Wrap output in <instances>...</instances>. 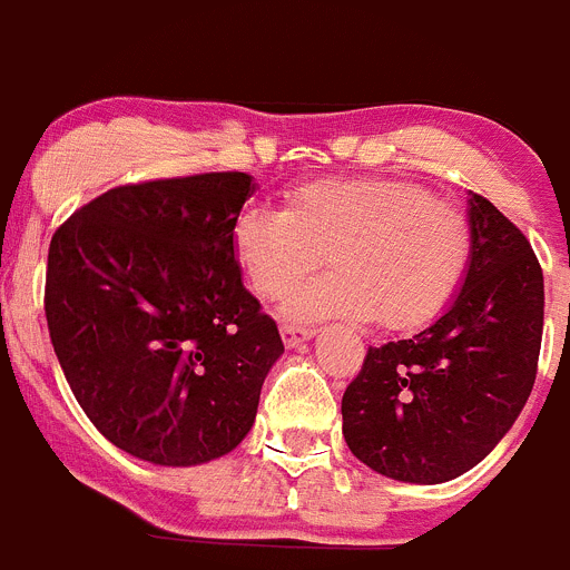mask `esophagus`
I'll return each mask as SVG.
<instances>
[{"label": "esophagus", "instance_id": "esophagus-1", "mask_svg": "<svg viewBox=\"0 0 570 570\" xmlns=\"http://www.w3.org/2000/svg\"><path fill=\"white\" fill-rule=\"evenodd\" d=\"M282 342H285V347H296L302 345L305 340H311V336L316 334L314 328H296V325H282Z\"/></svg>", "mask_w": 570, "mask_h": 570}]
</instances>
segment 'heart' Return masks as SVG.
<instances>
[{"label":"heart","instance_id":"obj_1","mask_svg":"<svg viewBox=\"0 0 570 570\" xmlns=\"http://www.w3.org/2000/svg\"><path fill=\"white\" fill-rule=\"evenodd\" d=\"M230 239L262 299L291 294L328 254L334 274L285 302L291 320H376L385 331H420L440 320L473 254L462 208L396 179L296 185L285 210H242Z\"/></svg>","mask_w":570,"mask_h":570}]
</instances>
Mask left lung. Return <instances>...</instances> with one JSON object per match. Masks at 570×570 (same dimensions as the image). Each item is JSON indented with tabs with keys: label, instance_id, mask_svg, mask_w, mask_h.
Segmentation results:
<instances>
[{
	"label": "left lung",
	"instance_id": "1",
	"mask_svg": "<svg viewBox=\"0 0 570 570\" xmlns=\"http://www.w3.org/2000/svg\"><path fill=\"white\" fill-rule=\"evenodd\" d=\"M473 254L445 314L411 340L367 347L342 396L351 454L382 476L440 485L471 471L531 396L546 285L522 230L468 196Z\"/></svg>",
	"mask_w": 570,
	"mask_h": 570
}]
</instances>
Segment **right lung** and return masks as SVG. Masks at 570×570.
<instances>
[{
    "mask_svg": "<svg viewBox=\"0 0 570 570\" xmlns=\"http://www.w3.org/2000/svg\"><path fill=\"white\" fill-rule=\"evenodd\" d=\"M254 190L239 170L119 185L50 239L45 316L65 380L136 460L203 465L254 425L285 351L230 239Z\"/></svg>",
    "mask_w": 570,
    "mask_h": 570,
    "instance_id": "obj_1",
    "label": "right lung"
}]
</instances>
